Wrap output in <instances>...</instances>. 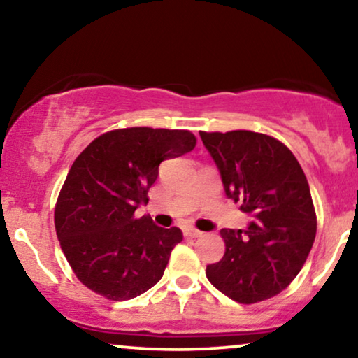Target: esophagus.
Returning a JSON list of instances; mask_svg holds the SVG:
<instances>
[{"label":"esophagus","mask_w":358,"mask_h":358,"mask_svg":"<svg viewBox=\"0 0 358 358\" xmlns=\"http://www.w3.org/2000/svg\"><path fill=\"white\" fill-rule=\"evenodd\" d=\"M184 234H185V236H187V238H200V236H202V231H199V229H195V228H185L184 229Z\"/></svg>","instance_id":"esophagus-1"}]
</instances>
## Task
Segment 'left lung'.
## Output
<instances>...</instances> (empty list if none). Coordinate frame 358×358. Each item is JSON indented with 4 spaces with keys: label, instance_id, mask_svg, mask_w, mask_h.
I'll return each instance as SVG.
<instances>
[{
    "label": "left lung",
    "instance_id": "1",
    "mask_svg": "<svg viewBox=\"0 0 358 358\" xmlns=\"http://www.w3.org/2000/svg\"><path fill=\"white\" fill-rule=\"evenodd\" d=\"M224 194L251 217L248 228L222 229L224 256L207 266L215 288L238 303L272 298L301 271L316 236L306 176L285 145L249 130L200 131Z\"/></svg>",
    "mask_w": 358,
    "mask_h": 358
}]
</instances>
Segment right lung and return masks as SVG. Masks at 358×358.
Listing matches in <instances>:
<instances>
[{
	"label": "right lung",
	"instance_id": "add662e5",
	"mask_svg": "<svg viewBox=\"0 0 358 358\" xmlns=\"http://www.w3.org/2000/svg\"><path fill=\"white\" fill-rule=\"evenodd\" d=\"M194 146L187 130L131 127L97 136L75 159L57 200L55 229L83 285L124 301L161 280L182 231L135 218V210L148 203L159 164Z\"/></svg>",
	"mask_w": 358,
	"mask_h": 358
}]
</instances>
